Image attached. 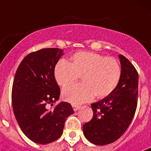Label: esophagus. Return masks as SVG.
<instances>
[{
  "label": "esophagus",
  "mask_w": 151,
  "mask_h": 151,
  "mask_svg": "<svg viewBox=\"0 0 151 151\" xmlns=\"http://www.w3.org/2000/svg\"><path fill=\"white\" fill-rule=\"evenodd\" d=\"M80 107H81V106H78V105H73V108L74 111H77V110H78L80 109Z\"/></svg>",
  "instance_id": "esophagus-1"
}]
</instances>
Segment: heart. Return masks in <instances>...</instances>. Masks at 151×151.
Masks as SVG:
<instances>
[{
  "mask_svg": "<svg viewBox=\"0 0 151 151\" xmlns=\"http://www.w3.org/2000/svg\"><path fill=\"white\" fill-rule=\"evenodd\" d=\"M82 76V83L69 85L62 91L63 99L73 104L87 102L95 95L104 98L113 93L122 76L119 61L92 52H77L71 63L60 60L54 68L57 84L66 86Z\"/></svg>",
  "mask_w": 151,
  "mask_h": 151,
  "instance_id": "1",
  "label": "heart"
}]
</instances>
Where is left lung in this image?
I'll list each match as a JSON object with an SVG mask.
<instances>
[{"label":"left lung","mask_w":151,"mask_h":151,"mask_svg":"<svg viewBox=\"0 0 151 151\" xmlns=\"http://www.w3.org/2000/svg\"><path fill=\"white\" fill-rule=\"evenodd\" d=\"M122 76L115 91L91 104L94 115L83 125L84 134L97 145L111 144L124 134L132 122L138 104V73L132 63L119 54Z\"/></svg>","instance_id":"left-lung-1"}]
</instances>
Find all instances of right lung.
Masks as SVG:
<instances>
[{"label":"right lung","instance_id":"right-lung-1","mask_svg":"<svg viewBox=\"0 0 151 151\" xmlns=\"http://www.w3.org/2000/svg\"><path fill=\"white\" fill-rule=\"evenodd\" d=\"M63 50L43 48L25 57L18 66L12 88V104L22 132L35 143L45 145L62 135L66 118L74 113L71 104L60 102V91L54 77V68Z\"/></svg>","mask_w":151,"mask_h":151}]
</instances>
